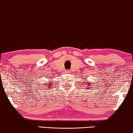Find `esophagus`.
Wrapping results in <instances>:
<instances>
[{
  "mask_svg": "<svg viewBox=\"0 0 133 133\" xmlns=\"http://www.w3.org/2000/svg\"><path fill=\"white\" fill-rule=\"evenodd\" d=\"M66 73L69 74V73H70V71H68V70H66Z\"/></svg>",
  "mask_w": 133,
  "mask_h": 133,
  "instance_id": "esophagus-1",
  "label": "esophagus"
}]
</instances>
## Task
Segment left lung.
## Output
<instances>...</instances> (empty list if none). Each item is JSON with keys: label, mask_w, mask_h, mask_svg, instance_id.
<instances>
[{"label": "left lung", "mask_w": 133, "mask_h": 133, "mask_svg": "<svg viewBox=\"0 0 133 133\" xmlns=\"http://www.w3.org/2000/svg\"><path fill=\"white\" fill-rule=\"evenodd\" d=\"M85 81H86V79H85ZM85 84H86V85H87V87H90L89 88H91V86H92V83H89V82H86V83H85ZM85 87H86V86H85ZM89 87H88V88H87V89H89Z\"/></svg>", "instance_id": "8db88e82"}]
</instances>
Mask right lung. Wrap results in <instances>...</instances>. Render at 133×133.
I'll use <instances>...</instances> for the list:
<instances>
[{
	"mask_svg": "<svg viewBox=\"0 0 133 133\" xmlns=\"http://www.w3.org/2000/svg\"><path fill=\"white\" fill-rule=\"evenodd\" d=\"M52 82H49V83H47L46 82H45V83H43V85H44V86H43V87H45V89H43V90H45L46 89H47V90L52 89V88H51L52 85H52Z\"/></svg>",
	"mask_w": 133,
	"mask_h": 133,
	"instance_id": "add662e5",
	"label": "right lung"
}]
</instances>
